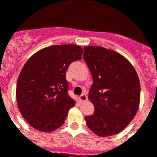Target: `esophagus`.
Here are the masks:
<instances>
[{
    "mask_svg": "<svg viewBox=\"0 0 157 157\" xmlns=\"http://www.w3.org/2000/svg\"><path fill=\"white\" fill-rule=\"evenodd\" d=\"M79 99H80V101H81V102H86V101L88 99L87 95H86V94H81V95L79 96Z\"/></svg>",
    "mask_w": 157,
    "mask_h": 157,
    "instance_id": "34e87169",
    "label": "esophagus"
}]
</instances>
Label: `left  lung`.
<instances>
[{
    "label": "left lung",
    "mask_w": 157,
    "mask_h": 157,
    "mask_svg": "<svg viewBox=\"0 0 157 157\" xmlns=\"http://www.w3.org/2000/svg\"><path fill=\"white\" fill-rule=\"evenodd\" d=\"M83 59L92 75L88 99L94 113L86 116L87 127L101 137L120 133L136 114L140 84L134 67L126 58L101 46H85Z\"/></svg>",
    "instance_id": "left-lung-1"
}]
</instances>
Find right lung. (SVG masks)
<instances>
[{"label": "right lung", "instance_id": "1", "mask_svg": "<svg viewBox=\"0 0 157 157\" xmlns=\"http://www.w3.org/2000/svg\"><path fill=\"white\" fill-rule=\"evenodd\" d=\"M82 53V48L74 44L50 46L24 65L17 78V103L23 118L37 131L50 132L60 128L75 105L68 94L66 71Z\"/></svg>", "mask_w": 157, "mask_h": 157}]
</instances>
